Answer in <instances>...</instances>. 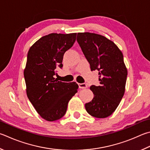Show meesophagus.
Here are the masks:
<instances>
[{
	"label": "esophagus",
	"mask_w": 150,
	"mask_h": 150,
	"mask_svg": "<svg viewBox=\"0 0 150 150\" xmlns=\"http://www.w3.org/2000/svg\"><path fill=\"white\" fill-rule=\"evenodd\" d=\"M79 87L80 88H87V84L86 83H79Z\"/></svg>",
	"instance_id": "1"
}]
</instances>
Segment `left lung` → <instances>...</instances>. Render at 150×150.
Wrapping results in <instances>:
<instances>
[{"label": "left lung", "mask_w": 150, "mask_h": 150, "mask_svg": "<svg viewBox=\"0 0 150 150\" xmlns=\"http://www.w3.org/2000/svg\"><path fill=\"white\" fill-rule=\"evenodd\" d=\"M79 45L91 71L98 70L100 85L90 87L94 94L85 109L96 118H105L112 114L123 97L127 69L123 55L116 45L102 35L91 33H79Z\"/></svg>", "instance_id": "left-lung-1"}]
</instances>
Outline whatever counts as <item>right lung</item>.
<instances>
[{
	"mask_svg": "<svg viewBox=\"0 0 150 150\" xmlns=\"http://www.w3.org/2000/svg\"><path fill=\"white\" fill-rule=\"evenodd\" d=\"M77 33H51L40 38L29 48L24 78L27 95L37 113L45 120L64 117L71 98L79 88L75 82L58 81L56 67H63L67 50L73 47Z\"/></svg>",
	"mask_w": 150,
	"mask_h": 150,
	"instance_id": "right-lung-1",
	"label": "right lung"
}]
</instances>
